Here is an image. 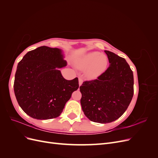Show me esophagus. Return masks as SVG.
Returning a JSON list of instances; mask_svg holds the SVG:
<instances>
[{
  "label": "esophagus",
  "mask_w": 158,
  "mask_h": 158,
  "mask_svg": "<svg viewBox=\"0 0 158 158\" xmlns=\"http://www.w3.org/2000/svg\"><path fill=\"white\" fill-rule=\"evenodd\" d=\"M78 80H79V85H81L82 84V83H83V80H82V78H78Z\"/></svg>",
  "instance_id": "34e87169"
}]
</instances>
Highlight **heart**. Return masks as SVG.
Segmentation results:
<instances>
[{"label":"heart","mask_w":158,"mask_h":158,"mask_svg":"<svg viewBox=\"0 0 158 158\" xmlns=\"http://www.w3.org/2000/svg\"><path fill=\"white\" fill-rule=\"evenodd\" d=\"M108 57L101 52L94 51L85 54L77 61V66L82 70H85V74L90 79L99 78L108 67Z\"/></svg>","instance_id":"b5f03b06"}]
</instances>
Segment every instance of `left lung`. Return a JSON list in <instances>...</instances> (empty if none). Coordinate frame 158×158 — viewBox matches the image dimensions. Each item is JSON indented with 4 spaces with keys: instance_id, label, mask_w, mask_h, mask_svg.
<instances>
[{
    "instance_id": "obj_1",
    "label": "left lung",
    "mask_w": 158,
    "mask_h": 158,
    "mask_svg": "<svg viewBox=\"0 0 158 158\" xmlns=\"http://www.w3.org/2000/svg\"><path fill=\"white\" fill-rule=\"evenodd\" d=\"M109 66L97 79L85 81L80 87V103L91 121L108 123L125 112L134 94V77L125 59L109 51Z\"/></svg>"
}]
</instances>
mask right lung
Listing matches in <instances>:
<instances>
[{
  "instance_id": "add662e5",
  "label": "right lung",
  "mask_w": 158,
  "mask_h": 158,
  "mask_svg": "<svg viewBox=\"0 0 158 158\" xmlns=\"http://www.w3.org/2000/svg\"><path fill=\"white\" fill-rule=\"evenodd\" d=\"M67 63L63 51L41 46L27 52L19 62L14 90L19 106L31 117L46 120L59 117L72 94L79 88L78 79L67 80L59 69Z\"/></svg>"
}]
</instances>
